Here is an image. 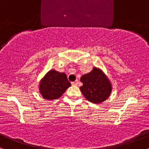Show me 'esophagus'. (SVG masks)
Wrapping results in <instances>:
<instances>
[{
	"instance_id": "obj_1",
	"label": "esophagus",
	"mask_w": 149,
	"mask_h": 149,
	"mask_svg": "<svg viewBox=\"0 0 149 149\" xmlns=\"http://www.w3.org/2000/svg\"><path fill=\"white\" fill-rule=\"evenodd\" d=\"M78 83H79L78 80H76V81H74V82H72V85H77Z\"/></svg>"
}]
</instances>
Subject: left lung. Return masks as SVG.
Masks as SVG:
<instances>
[{
	"label": "left lung",
	"instance_id": "8db88e82",
	"mask_svg": "<svg viewBox=\"0 0 149 149\" xmlns=\"http://www.w3.org/2000/svg\"><path fill=\"white\" fill-rule=\"evenodd\" d=\"M82 86L80 90L86 99L93 103H100L107 99L111 93V85L105 74L94 67L90 73L81 77Z\"/></svg>",
	"mask_w": 149,
	"mask_h": 149
}]
</instances>
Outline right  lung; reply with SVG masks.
Here are the masks:
<instances>
[{"label": "right lung", "instance_id": "add662e5", "mask_svg": "<svg viewBox=\"0 0 149 149\" xmlns=\"http://www.w3.org/2000/svg\"><path fill=\"white\" fill-rule=\"evenodd\" d=\"M70 85L64 73L51 70L41 79L39 89L42 97L50 100L60 97Z\"/></svg>", "mask_w": 149, "mask_h": 149}]
</instances>
